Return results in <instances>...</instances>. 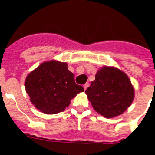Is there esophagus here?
<instances>
[{
	"label": "esophagus",
	"instance_id": "obj_1",
	"mask_svg": "<svg viewBox=\"0 0 155 155\" xmlns=\"http://www.w3.org/2000/svg\"><path fill=\"white\" fill-rule=\"evenodd\" d=\"M88 87H89V83H86V84L84 85V90H87V88Z\"/></svg>",
	"mask_w": 155,
	"mask_h": 155
}]
</instances>
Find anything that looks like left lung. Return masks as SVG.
<instances>
[{
	"mask_svg": "<svg viewBox=\"0 0 155 155\" xmlns=\"http://www.w3.org/2000/svg\"><path fill=\"white\" fill-rule=\"evenodd\" d=\"M85 93L97 113L107 118L122 114L133 102L134 90L125 73L113 67H103Z\"/></svg>",
	"mask_w": 155,
	"mask_h": 155,
	"instance_id": "left-lung-1",
	"label": "left lung"
}]
</instances>
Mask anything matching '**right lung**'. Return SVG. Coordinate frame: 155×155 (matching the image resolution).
I'll return each mask as SVG.
<instances>
[{"mask_svg":"<svg viewBox=\"0 0 155 155\" xmlns=\"http://www.w3.org/2000/svg\"><path fill=\"white\" fill-rule=\"evenodd\" d=\"M30 101L42 113L55 114L65 110L71 100L84 89L75 82L68 63L51 60L42 63L25 81Z\"/></svg>","mask_w":155,"mask_h":155,"instance_id":"add662e5","label":"right lung"}]
</instances>
